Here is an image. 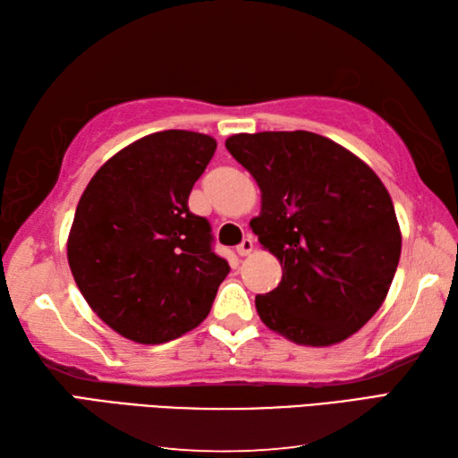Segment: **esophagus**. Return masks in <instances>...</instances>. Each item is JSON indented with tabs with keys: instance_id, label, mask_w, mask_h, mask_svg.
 Wrapping results in <instances>:
<instances>
[{
	"instance_id": "34e87169",
	"label": "esophagus",
	"mask_w": 458,
	"mask_h": 458,
	"mask_svg": "<svg viewBox=\"0 0 458 458\" xmlns=\"http://www.w3.org/2000/svg\"><path fill=\"white\" fill-rule=\"evenodd\" d=\"M253 249H255L253 237H245V239H242V241L239 242V245H237V255L247 257L249 253H253Z\"/></svg>"
}]
</instances>
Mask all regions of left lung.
I'll return each mask as SVG.
<instances>
[{
  "mask_svg": "<svg viewBox=\"0 0 458 458\" xmlns=\"http://www.w3.org/2000/svg\"><path fill=\"white\" fill-rule=\"evenodd\" d=\"M231 156L255 177L259 242L283 267L255 306L270 330L302 346H332L384 304L401 231L386 185L346 148L320 134L257 132L227 138Z\"/></svg>",
  "mask_w": 458,
  "mask_h": 458,
  "instance_id": "1",
  "label": "left lung"
}]
</instances>
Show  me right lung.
Segmentation results:
<instances>
[{
  "label": "right lung",
  "mask_w": 458,
  "mask_h": 458,
  "mask_svg": "<svg viewBox=\"0 0 458 458\" xmlns=\"http://www.w3.org/2000/svg\"><path fill=\"white\" fill-rule=\"evenodd\" d=\"M216 148V138L190 130L144 136L81 195L71 273L98 318L128 340L164 344L198 328L229 275L211 249L209 221L188 208Z\"/></svg>",
  "instance_id": "add662e5"
}]
</instances>
